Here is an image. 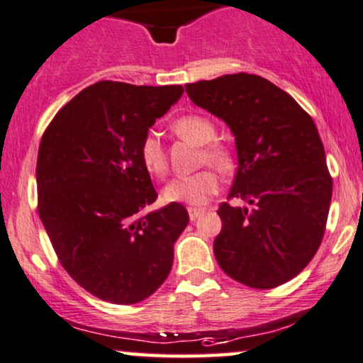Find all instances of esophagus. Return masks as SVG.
Masks as SVG:
<instances>
[{"label":"esophagus","mask_w":363,"mask_h":363,"mask_svg":"<svg viewBox=\"0 0 363 363\" xmlns=\"http://www.w3.org/2000/svg\"><path fill=\"white\" fill-rule=\"evenodd\" d=\"M187 212H189V219L191 220H196L197 217H201L202 214H204V209H197V207H189V209H187Z\"/></svg>","instance_id":"obj_1"}]
</instances>
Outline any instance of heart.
<instances>
[{
    "instance_id": "heart-1",
    "label": "heart",
    "mask_w": 363,
    "mask_h": 363,
    "mask_svg": "<svg viewBox=\"0 0 363 363\" xmlns=\"http://www.w3.org/2000/svg\"><path fill=\"white\" fill-rule=\"evenodd\" d=\"M172 131L177 136L187 139V141L197 144V146H208L202 151V162H209L219 171H229L232 167V154L222 144H209L216 138V128L207 118L197 114L182 116L174 121ZM139 157L146 171L151 176L164 177L167 172V157L161 139L154 134H147L139 147ZM219 189V179L211 169L191 174V176H181L172 179L164 187V199L169 202H184L191 206H202L211 201Z\"/></svg>"
}]
</instances>
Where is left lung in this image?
Returning a JSON list of instances; mask_svg holds the SVG:
<instances>
[{
    "label": "left lung",
    "instance_id": "left-lung-1",
    "mask_svg": "<svg viewBox=\"0 0 363 363\" xmlns=\"http://www.w3.org/2000/svg\"><path fill=\"white\" fill-rule=\"evenodd\" d=\"M192 103L229 125L238 172L219 206L214 255L220 269L254 289H272L301 274L325 230L332 177L311 116L265 77L239 72L186 84Z\"/></svg>",
    "mask_w": 363,
    "mask_h": 363
}]
</instances>
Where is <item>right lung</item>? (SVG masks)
<instances>
[{"instance_id":"add662e5","label":"right lung","mask_w":363,"mask_h":363,"mask_svg":"<svg viewBox=\"0 0 363 363\" xmlns=\"http://www.w3.org/2000/svg\"><path fill=\"white\" fill-rule=\"evenodd\" d=\"M182 86L99 81L74 96L43 134L38 212L66 272L101 301L147 298L171 272L174 242L189 222L156 201L139 147Z\"/></svg>"}]
</instances>
